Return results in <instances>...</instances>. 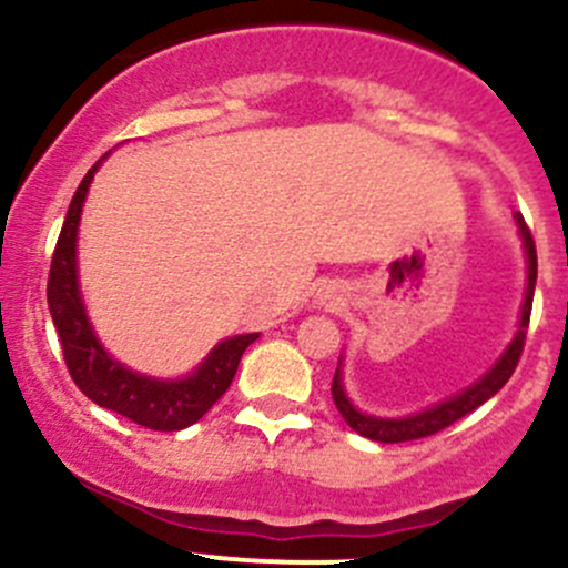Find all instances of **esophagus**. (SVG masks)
I'll list each match as a JSON object with an SVG mask.
<instances>
[{
  "mask_svg": "<svg viewBox=\"0 0 568 568\" xmlns=\"http://www.w3.org/2000/svg\"><path fill=\"white\" fill-rule=\"evenodd\" d=\"M321 305H332V294H321Z\"/></svg>",
  "mask_w": 568,
  "mask_h": 568,
  "instance_id": "esophagus-1",
  "label": "esophagus"
}]
</instances>
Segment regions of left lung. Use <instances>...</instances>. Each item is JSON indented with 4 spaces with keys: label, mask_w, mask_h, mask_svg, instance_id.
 <instances>
[{
    "label": "left lung",
    "mask_w": 568,
    "mask_h": 568,
    "mask_svg": "<svg viewBox=\"0 0 568 568\" xmlns=\"http://www.w3.org/2000/svg\"><path fill=\"white\" fill-rule=\"evenodd\" d=\"M517 216L519 233H523L525 242V255H528V291H525V305H523V318H519V329L517 337L511 341V346L506 348L500 359L495 363V368L489 371L486 376H480L473 387L454 395V398L443 400V404L432 406L426 412H417L412 417H400V420H385V417H371L363 415L359 409H354L352 400L346 398V390L341 385V371H335V379H332V400H335L337 412L343 415V420L354 428L363 437L374 439V443H409V439H423L432 437V434L443 432V428L454 426L456 420H462L464 415H469L473 409H478L484 400H489L491 395L500 393L503 385L511 379V374L517 371L519 357H523L525 348V337H528V324H530V311H532V288H536V272H538V261H536V242H532L530 227L525 225L523 214Z\"/></svg>",
    "instance_id": "obj_1"
}]
</instances>
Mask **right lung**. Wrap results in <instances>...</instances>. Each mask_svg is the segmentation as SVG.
Wrapping results in <instances>:
<instances>
[{
    "label": "right lung",
    "mask_w": 568,
    "mask_h": 568,
    "mask_svg": "<svg viewBox=\"0 0 568 568\" xmlns=\"http://www.w3.org/2000/svg\"><path fill=\"white\" fill-rule=\"evenodd\" d=\"M104 159L106 153L79 183L77 194L68 205L54 255H51L49 285H45L51 321H54V329L60 335L68 374L90 400L129 417L136 426L151 428V432H181V428L197 423L225 395L233 376H236L239 363H242L244 348L252 341H257V335L252 332V335L227 337L205 357V363L192 376L173 382L134 374V371L123 368L118 359L109 357L95 337L93 326H90L88 313H84L77 277L79 216H82L93 173Z\"/></svg>",
    "instance_id": "add662e5"
}]
</instances>
